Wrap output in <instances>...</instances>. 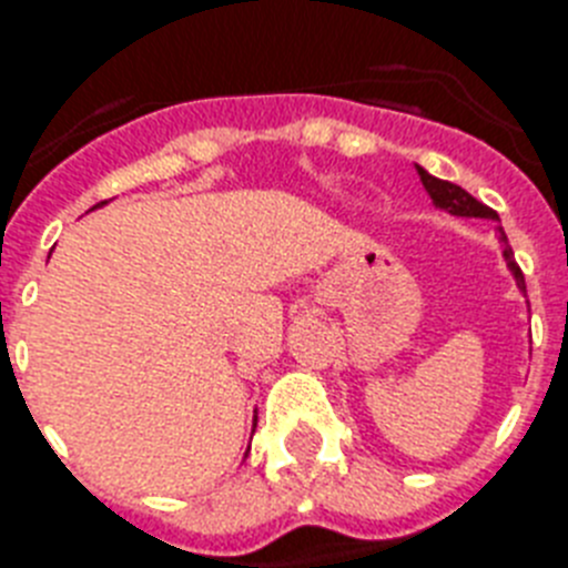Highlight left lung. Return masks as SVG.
I'll list each match as a JSON object with an SVG mask.
<instances>
[{
	"mask_svg": "<svg viewBox=\"0 0 568 568\" xmlns=\"http://www.w3.org/2000/svg\"><path fill=\"white\" fill-rule=\"evenodd\" d=\"M418 175H422V184L424 190L430 193L433 204L436 207H442V211L454 213V216H474V219H494V222H499L497 211H490L488 204H483L479 199H474V195L468 193V190H462L459 184H454V181H442L436 179V175L424 173L422 166H418ZM499 233H503V227H499ZM505 240V233H503ZM508 242V240H505ZM505 262H508V268H511L514 280H517V285L526 292V280H523V271H519V265L514 262V251L511 245H505Z\"/></svg>",
	"mask_w": 568,
	"mask_h": 568,
	"instance_id": "1",
	"label": "left lung"
}]
</instances>
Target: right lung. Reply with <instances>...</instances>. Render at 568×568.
<instances>
[{"label": "right lung", "instance_id": "add662e5", "mask_svg": "<svg viewBox=\"0 0 568 568\" xmlns=\"http://www.w3.org/2000/svg\"><path fill=\"white\" fill-rule=\"evenodd\" d=\"M100 204H106V202H100ZM100 204H94V207H100ZM254 427H256V418H254Z\"/></svg>", "mask_w": 568, "mask_h": 568}]
</instances>
